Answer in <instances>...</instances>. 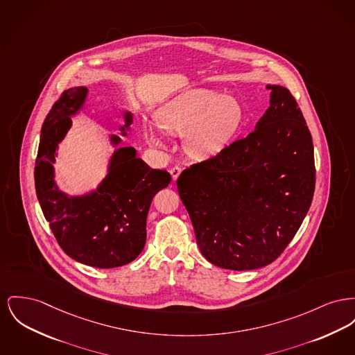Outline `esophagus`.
Wrapping results in <instances>:
<instances>
[{
    "instance_id": "obj_1",
    "label": "esophagus",
    "mask_w": 355,
    "mask_h": 355,
    "mask_svg": "<svg viewBox=\"0 0 355 355\" xmlns=\"http://www.w3.org/2000/svg\"><path fill=\"white\" fill-rule=\"evenodd\" d=\"M181 171H182V168H181L180 166L171 167V168H170V174H171V178L175 181V180L180 177Z\"/></svg>"
}]
</instances>
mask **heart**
<instances>
[{
  "label": "heart",
  "instance_id": "b5f03b06",
  "mask_svg": "<svg viewBox=\"0 0 355 355\" xmlns=\"http://www.w3.org/2000/svg\"><path fill=\"white\" fill-rule=\"evenodd\" d=\"M243 107L233 96H220L205 88L189 89L164 105L158 114L159 125L170 134H187L189 151L201 158L220 154L243 125ZM147 141L161 145L157 130L146 128Z\"/></svg>",
  "mask_w": 355,
  "mask_h": 355
}]
</instances>
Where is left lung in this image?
<instances>
[{"label":"left lung","mask_w":355,"mask_h":355,"mask_svg":"<svg viewBox=\"0 0 355 355\" xmlns=\"http://www.w3.org/2000/svg\"><path fill=\"white\" fill-rule=\"evenodd\" d=\"M267 88L271 105L256 128L177 180L200 250L220 268L247 271L271 264L313 202L310 130L286 87Z\"/></svg>","instance_id":"left-lung-1"}]
</instances>
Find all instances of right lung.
<instances>
[{"mask_svg":"<svg viewBox=\"0 0 355 355\" xmlns=\"http://www.w3.org/2000/svg\"><path fill=\"white\" fill-rule=\"evenodd\" d=\"M85 87L64 91L42 128L35 167V187L45 220L62 250L73 260L95 268H115L135 260L146 244V218L154 196L171 181L166 170L147 166L135 148H118L98 190L68 197L53 181L55 151L84 103ZM125 127L131 115L125 114ZM122 131L125 127L121 128ZM114 145L121 142L111 137Z\"/></svg>","mask_w":355,"mask_h":355,"instance_id":"1","label":"right lung"}]
</instances>
